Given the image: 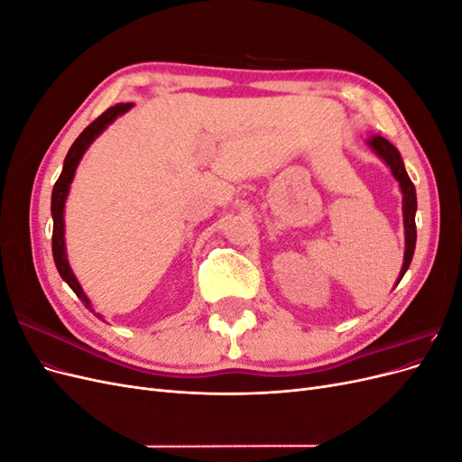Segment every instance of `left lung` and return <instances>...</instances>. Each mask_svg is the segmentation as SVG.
<instances>
[{"label": "left lung", "mask_w": 462, "mask_h": 462, "mask_svg": "<svg viewBox=\"0 0 462 462\" xmlns=\"http://www.w3.org/2000/svg\"><path fill=\"white\" fill-rule=\"evenodd\" d=\"M370 146L375 150L377 156H380L389 167L391 173L395 175V179L399 180L401 190H402V217H404V243H407V248H404V262L401 268V277L402 279L404 272L409 270L412 254H414V246H416V221H414V214H416V189L412 185L411 177L407 175V170H404V163L401 160V153L397 152V148L391 144L389 141H385L383 136H374L370 141Z\"/></svg>", "instance_id": "obj_1"}]
</instances>
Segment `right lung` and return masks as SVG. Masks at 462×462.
<instances>
[{
  "label": "right lung",
  "mask_w": 462,
  "mask_h": 462,
  "mask_svg": "<svg viewBox=\"0 0 462 462\" xmlns=\"http://www.w3.org/2000/svg\"><path fill=\"white\" fill-rule=\"evenodd\" d=\"M127 109H131V104H117L114 107L106 109L100 117L94 119L88 125V127L79 134V138L73 143V146L69 148V152H67V158H65V163H63V171H61L60 179L55 180L53 192H51V216H53L51 253H53V260H55V265H58L60 275L65 279L67 285L75 291V295L88 306V309H90V302H88L85 292H82V289H80V285L77 282V277L73 275L71 268H69V262H67L65 239H63V227H65V223H63V208H65V199H67V194H69V185L73 183V177H75L77 165H79V162L82 158V153L87 152V148L92 144L94 138L100 134L111 121H114L116 117H119V116H123ZM97 318H100V316H97Z\"/></svg>",
  "instance_id": "right-lung-1"
}]
</instances>
